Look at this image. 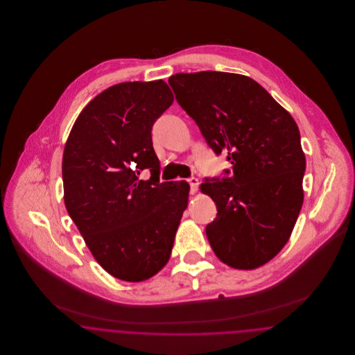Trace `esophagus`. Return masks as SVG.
<instances>
[{"label": "esophagus", "instance_id": "1", "mask_svg": "<svg viewBox=\"0 0 355 355\" xmlns=\"http://www.w3.org/2000/svg\"><path fill=\"white\" fill-rule=\"evenodd\" d=\"M189 185H190V194H196L198 191V185H200V181L196 178V177H191L187 180Z\"/></svg>", "mask_w": 355, "mask_h": 355}]
</instances>
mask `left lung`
<instances>
[{"instance_id":"obj_1","label":"left lung","mask_w":355,"mask_h":355,"mask_svg":"<svg viewBox=\"0 0 355 355\" xmlns=\"http://www.w3.org/2000/svg\"><path fill=\"white\" fill-rule=\"evenodd\" d=\"M169 84L210 148L227 152L233 165L232 178L201 185L218 211L206 226L211 249L234 269L268 263L286 245L304 203L306 158L295 121L248 76L177 73Z\"/></svg>"}]
</instances>
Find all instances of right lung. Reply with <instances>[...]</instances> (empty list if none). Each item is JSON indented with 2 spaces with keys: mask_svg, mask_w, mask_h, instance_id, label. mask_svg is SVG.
<instances>
[{
  "mask_svg": "<svg viewBox=\"0 0 355 355\" xmlns=\"http://www.w3.org/2000/svg\"><path fill=\"white\" fill-rule=\"evenodd\" d=\"M173 101L162 80L113 85L85 106L65 144L69 216L102 269L122 281H146L168 263L187 207L190 186L159 182L153 149V125Z\"/></svg>",
  "mask_w": 355,
  "mask_h": 355,
  "instance_id": "add662e5",
  "label": "right lung"
}]
</instances>
